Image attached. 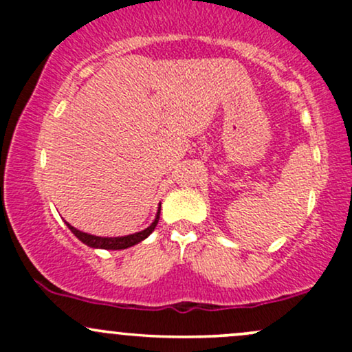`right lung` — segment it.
I'll list each match as a JSON object with an SVG mask.
<instances>
[{
	"instance_id": "1",
	"label": "right lung",
	"mask_w": 352,
	"mask_h": 352,
	"mask_svg": "<svg viewBox=\"0 0 352 352\" xmlns=\"http://www.w3.org/2000/svg\"><path fill=\"white\" fill-rule=\"evenodd\" d=\"M159 218H160V205H159V210H157L155 220H153L147 228L142 230V232H137V233H132V235H125V236H96V235H89V233L80 232V230L74 228L72 225L67 223V221L66 225L84 245L91 246V248L125 250V248H131V246H134L137 243H140V241H144L145 238L151 235L153 230H155L157 223H159Z\"/></svg>"
}]
</instances>
